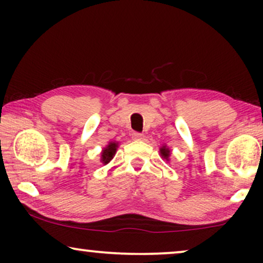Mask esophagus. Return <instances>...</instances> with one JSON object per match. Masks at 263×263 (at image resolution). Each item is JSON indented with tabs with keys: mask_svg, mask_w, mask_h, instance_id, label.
Segmentation results:
<instances>
[{
	"mask_svg": "<svg viewBox=\"0 0 263 263\" xmlns=\"http://www.w3.org/2000/svg\"><path fill=\"white\" fill-rule=\"evenodd\" d=\"M133 139L143 140V139H145V135H143L142 133H133Z\"/></svg>",
	"mask_w": 263,
	"mask_h": 263,
	"instance_id": "1",
	"label": "esophagus"
}]
</instances>
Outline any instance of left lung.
I'll use <instances>...</instances> for the list:
<instances>
[{
  "label": "left lung",
  "mask_w": 263,
  "mask_h": 263,
  "mask_svg": "<svg viewBox=\"0 0 263 263\" xmlns=\"http://www.w3.org/2000/svg\"><path fill=\"white\" fill-rule=\"evenodd\" d=\"M160 154H161V157L164 158V159H166V160H168V157H170V149L167 148L166 146H163L160 148Z\"/></svg>",
  "instance_id": "8db88e82"
}]
</instances>
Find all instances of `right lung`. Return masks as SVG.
<instances>
[{
  "mask_svg": "<svg viewBox=\"0 0 263 263\" xmlns=\"http://www.w3.org/2000/svg\"><path fill=\"white\" fill-rule=\"evenodd\" d=\"M117 147H118V142L116 141H111L106 147H104L102 151V158H100V161H102L104 165L110 163V160L112 159L115 153H116Z\"/></svg>",
  "mask_w": 263,
  "mask_h": 263,
  "instance_id": "add662e5",
  "label": "right lung"
}]
</instances>
